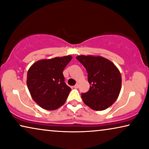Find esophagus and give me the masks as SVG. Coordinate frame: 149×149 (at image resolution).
Returning <instances> with one entry per match:
<instances>
[{"instance_id":"esophagus-1","label":"esophagus","mask_w":149,"mask_h":149,"mask_svg":"<svg viewBox=\"0 0 149 149\" xmlns=\"http://www.w3.org/2000/svg\"><path fill=\"white\" fill-rule=\"evenodd\" d=\"M74 87L75 89H77V88H78V87H79V84H78V83H77V84L75 85L74 86Z\"/></svg>"}]
</instances>
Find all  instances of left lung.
Segmentation results:
<instances>
[{
    "mask_svg": "<svg viewBox=\"0 0 149 149\" xmlns=\"http://www.w3.org/2000/svg\"><path fill=\"white\" fill-rule=\"evenodd\" d=\"M86 69L89 91L81 93L85 104L95 111H103L113 104L121 87V73L111 61L100 56H79L76 58Z\"/></svg>",
    "mask_w": 149,
    "mask_h": 149,
    "instance_id": "8db88e82",
    "label": "left lung"
}]
</instances>
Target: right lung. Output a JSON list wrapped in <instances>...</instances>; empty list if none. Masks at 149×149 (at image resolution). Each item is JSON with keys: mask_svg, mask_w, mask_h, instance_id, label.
Masks as SVG:
<instances>
[{"mask_svg": "<svg viewBox=\"0 0 149 149\" xmlns=\"http://www.w3.org/2000/svg\"><path fill=\"white\" fill-rule=\"evenodd\" d=\"M72 56L42 60L32 64L27 74V86L32 99L42 109L53 111L66 102L70 87L64 82L63 70Z\"/></svg>", "mask_w": 149, "mask_h": 149, "instance_id": "right-lung-1", "label": "right lung"}]
</instances>
